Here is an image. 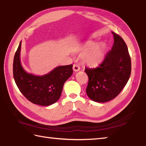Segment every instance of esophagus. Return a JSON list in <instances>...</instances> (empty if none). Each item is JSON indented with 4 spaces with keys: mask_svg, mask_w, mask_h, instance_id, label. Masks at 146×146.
Returning a JSON list of instances; mask_svg holds the SVG:
<instances>
[{
    "mask_svg": "<svg viewBox=\"0 0 146 146\" xmlns=\"http://www.w3.org/2000/svg\"><path fill=\"white\" fill-rule=\"evenodd\" d=\"M73 69L74 72H78V71L80 70V68L79 65H77V64H74L73 66Z\"/></svg>",
    "mask_w": 146,
    "mask_h": 146,
    "instance_id": "34e87169",
    "label": "esophagus"
}]
</instances>
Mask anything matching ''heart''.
Segmentation results:
<instances>
[{"label":"heart","instance_id":"b5f03b06","mask_svg":"<svg viewBox=\"0 0 146 146\" xmlns=\"http://www.w3.org/2000/svg\"><path fill=\"white\" fill-rule=\"evenodd\" d=\"M81 53H83L82 56L83 62L91 66L99 65L104 56L103 47L91 42H88L83 46Z\"/></svg>","mask_w":146,"mask_h":146}]
</instances>
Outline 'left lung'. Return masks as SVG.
Returning a JSON list of instances; mask_svg holds the SVG:
<instances>
[{
  "instance_id": "left-lung-1",
  "label": "left lung",
  "mask_w": 146,
  "mask_h": 146,
  "mask_svg": "<svg viewBox=\"0 0 146 146\" xmlns=\"http://www.w3.org/2000/svg\"><path fill=\"white\" fill-rule=\"evenodd\" d=\"M114 44L103 62L95 68H85L88 76L86 94L91 100L104 103L116 98L126 86L131 73V61L126 43L112 32Z\"/></svg>"
}]
</instances>
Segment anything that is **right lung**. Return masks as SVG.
<instances>
[{
  "label": "right lung",
  "mask_w": 146,
  "mask_h": 146,
  "mask_svg": "<svg viewBox=\"0 0 146 146\" xmlns=\"http://www.w3.org/2000/svg\"><path fill=\"white\" fill-rule=\"evenodd\" d=\"M21 42L13 63V78L20 92L33 104L49 106L59 100L63 84L72 75L73 65L59 66L49 73L35 76L27 73L20 63Z\"/></svg>",
  "instance_id": "right-lung-1"
}]
</instances>
